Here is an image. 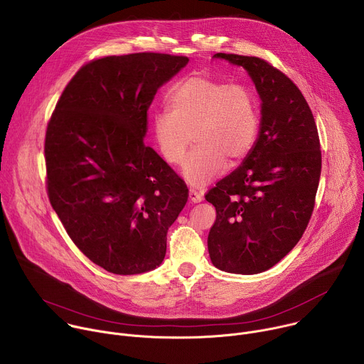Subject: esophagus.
<instances>
[{
	"label": "esophagus",
	"instance_id": "34e87169",
	"mask_svg": "<svg viewBox=\"0 0 364 364\" xmlns=\"http://www.w3.org/2000/svg\"><path fill=\"white\" fill-rule=\"evenodd\" d=\"M188 197H190V201L191 203H200L204 197V193L203 191H196V190H190L188 191Z\"/></svg>",
	"mask_w": 364,
	"mask_h": 364
}]
</instances>
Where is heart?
I'll return each instance as SVG.
<instances>
[{"mask_svg":"<svg viewBox=\"0 0 364 364\" xmlns=\"http://www.w3.org/2000/svg\"><path fill=\"white\" fill-rule=\"evenodd\" d=\"M168 103L171 111L152 117V136L161 157L177 166L193 132L197 146L181 170L188 184H209L226 170L228 159L239 163L252 151L261 119L250 87L196 75L171 90Z\"/></svg>","mask_w":364,"mask_h":364,"instance_id":"1","label":"heart"}]
</instances>
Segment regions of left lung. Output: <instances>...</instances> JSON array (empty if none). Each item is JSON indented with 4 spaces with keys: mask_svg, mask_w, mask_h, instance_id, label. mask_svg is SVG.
Returning a JSON list of instances; mask_svg holds the SVG:
<instances>
[{
    "mask_svg": "<svg viewBox=\"0 0 364 364\" xmlns=\"http://www.w3.org/2000/svg\"><path fill=\"white\" fill-rule=\"evenodd\" d=\"M213 58L242 66L261 97V124L243 163L205 194L216 207L207 237L212 264L225 272L268 271L302 237L321 174L317 125L295 83L268 62Z\"/></svg>",
    "mask_w": 364,
    "mask_h": 364,
    "instance_id": "left-lung-1",
    "label": "left lung"
}]
</instances>
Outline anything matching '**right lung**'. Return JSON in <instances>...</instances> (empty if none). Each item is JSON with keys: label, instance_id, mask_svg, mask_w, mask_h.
Segmentation results:
<instances>
[{"label": "right lung", "instance_id": "add662e5", "mask_svg": "<svg viewBox=\"0 0 364 364\" xmlns=\"http://www.w3.org/2000/svg\"><path fill=\"white\" fill-rule=\"evenodd\" d=\"M188 59L108 56L85 65L47 125V194L68 235L117 275L161 265L167 232L188 198L184 181L146 146V111Z\"/></svg>", "mask_w": 364, "mask_h": 364}]
</instances>
